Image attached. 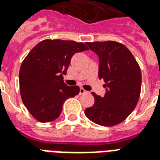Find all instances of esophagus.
<instances>
[{
  "mask_svg": "<svg viewBox=\"0 0 160 160\" xmlns=\"http://www.w3.org/2000/svg\"><path fill=\"white\" fill-rule=\"evenodd\" d=\"M88 92H86V90L83 89L82 87H80V95H82V94H85V93H87Z\"/></svg>",
  "mask_w": 160,
  "mask_h": 160,
  "instance_id": "1",
  "label": "esophagus"
}]
</instances>
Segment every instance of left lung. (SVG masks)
Wrapping results in <instances>:
<instances>
[{
  "mask_svg": "<svg viewBox=\"0 0 160 160\" xmlns=\"http://www.w3.org/2000/svg\"><path fill=\"white\" fill-rule=\"evenodd\" d=\"M99 58V79L104 80V97L92 92L93 106L85 110L86 116L102 126L124 121L137 106L141 93L142 73L136 59L123 44L116 41L86 42Z\"/></svg>",
  "mask_w": 160,
  "mask_h": 160,
  "instance_id": "8db88e82",
  "label": "left lung"
}]
</instances>
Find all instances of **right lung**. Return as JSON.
<instances>
[{
	"label": "right lung",
	"instance_id": "obj_1",
	"mask_svg": "<svg viewBox=\"0 0 160 160\" xmlns=\"http://www.w3.org/2000/svg\"><path fill=\"white\" fill-rule=\"evenodd\" d=\"M89 48L82 42L44 40L27 55L19 70L20 93L26 108L35 119L51 122L62 113L68 98L79 94V86H68L63 74L74 54Z\"/></svg>",
	"mask_w": 160,
	"mask_h": 160
}]
</instances>
